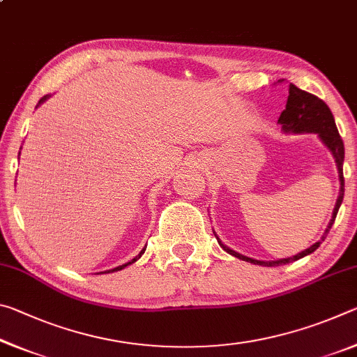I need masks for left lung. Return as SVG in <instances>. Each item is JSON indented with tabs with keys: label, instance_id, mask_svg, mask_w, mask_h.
Returning a JSON list of instances; mask_svg holds the SVG:
<instances>
[{
	"label": "left lung",
	"instance_id": "obj_1",
	"mask_svg": "<svg viewBox=\"0 0 357 357\" xmlns=\"http://www.w3.org/2000/svg\"><path fill=\"white\" fill-rule=\"evenodd\" d=\"M279 124L282 126V130L287 132V134H289V132H291V134H318L319 140L324 143V146L331 151L335 159L338 179H340V192H338V198H337L334 213H332V219L329 222L328 228L324 229V234L321 236V241H324L326 236H328L329 229L332 228V225H334L338 208H340V204L343 202V193H345V179H343V157H345V148H343L342 137L338 135L334 114H332L331 108L326 105L321 99L317 98V96H313L307 91H302V89H299L298 86H294L293 83H289L287 107L280 114ZM321 241H318V243L310 245L309 249L302 250L294 257L280 258V259H275V261H259V259L244 257L241 255V253L231 250L229 247L223 244L219 238H217V243H219L222 249L228 252L229 255L243 259V261H249L259 266H282V264L296 261V259L304 258L305 255H310L312 252H315L319 247V244H321Z\"/></svg>",
	"mask_w": 357,
	"mask_h": 357
}]
</instances>
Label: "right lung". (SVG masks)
<instances>
[{"label":"right lung","instance_id":"1","mask_svg":"<svg viewBox=\"0 0 357 357\" xmlns=\"http://www.w3.org/2000/svg\"><path fill=\"white\" fill-rule=\"evenodd\" d=\"M47 99H48V96H44V98H42V99L39 100V104H38V107H39L40 104H44V102H45ZM19 155H20V153H19ZM144 250H146V247H144V249H142V252H140V253H138V255H137L135 258H132L129 263H126V264H121V266H118V268L108 269V271H105V274H108V273H114V271H121V269H124V268H126V266H129V264H132V263H135V261H137V259H138V258H140V257L143 255V253H144ZM99 274H104V273H99Z\"/></svg>","mask_w":357,"mask_h":357}]
</instances>
